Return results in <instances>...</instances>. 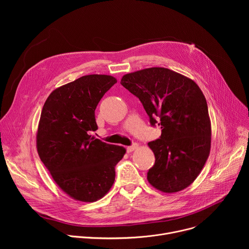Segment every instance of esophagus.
<instances>
[{
	"instance_id": "1",
	"label": "esophagus",
	"mask_w": 249,
	"mask_h": 249,
	"mask_svg": "<svg viewBox=\"0 0 249 249\" xmlns=\"http://www.w3.org/2000/svg\"><path fill=\"white\" fill-rule=\"evenodd\" d=\"M139 148V145L138 144H133L132 146H129V147H127V152L128 153H132V152H134L135 150H137Z\"/></svg>"
}]
</instances>
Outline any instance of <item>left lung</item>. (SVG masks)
I'll return each instance as SVG.
<instances>
[{"label": "left lung", "instance_id": "left-lung-1", "mask_svg": "<svg viewBox=\"0 0 249 249\" xmlns=\"http://www.w3.org/2000/svg\"><path fill=\"white\" fill-rule=\"evenodd\" d=\"M120 84L140 99L152 125L160 121V138L148 143L156 158L149 183L164 193L185 189L211 150V121L202 90L193 80L160 67L126 74Z\"/></svg>", "mask_w": 249, "mask_h": 249}]
</instances>
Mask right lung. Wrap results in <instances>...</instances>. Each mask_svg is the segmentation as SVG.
<instances>
[{
  "mask_svg": "<svg viewBox=\"0 0 249 249\" xmlns=\"http://www.w3.org/2000/svg\"><path fill=\"white\" fill-rule=\"evenodd\" d=\"M117 80L88 75L54 89L47 97L36 133V149L56 184L71 198L94 202L108 193L115 165L126 149L89 135L98 102Z\"/></svg>",
  "mask_w": 249,
  "mask_h": 249,
  "instance_id": "add662e5",
  "label": "right lung"
}]
</instances>
